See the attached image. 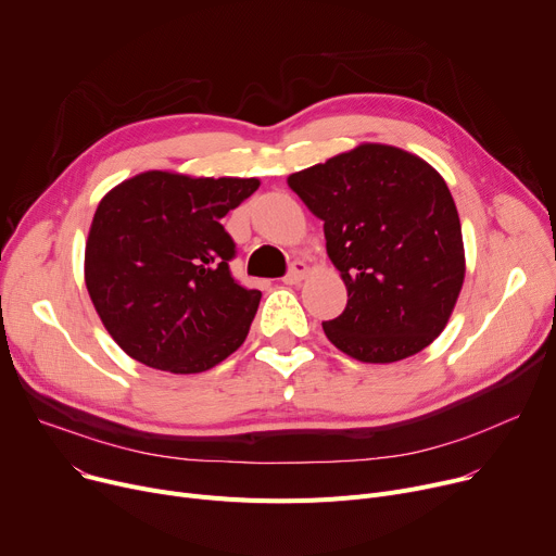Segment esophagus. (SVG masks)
I'll return each mask as SVG.
<instances>
[{"label":"esophagus","mask_w":556,"mask_h":556,"mask_svg":"<svg viewBox=\"0 0 556 556\" xmlns=\"http://www.w3.org/2000/svg\"><path fill=\"white\" fill-rule=\"evenodd\" d=\"M306 275H308V266H306L304 262H292V266H290L288 275L283 277V283H288V286H292V283H300Z\"/></svg>","instance_id":"obj_1"}]
</instances>
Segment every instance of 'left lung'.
<instances>
[{"label": "left lung", "mask_w": 556, "mask_h": 556, "mask_svg": "<svg viewBox=\"0 0 556 556\" xmlns=\"http://www.w3.org/2000/svg\"><path fill=\"white\" fill-rule=\"evenodd\" d=\"M324 220L326 252L346 283L340 317L324 321L342 353L389 364L429 346L465 279L460 218L429 163L391 144L364 142L288 176Z\"/></svg>", "instance_id": "obj_1"}]
</instances>
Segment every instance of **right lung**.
<instances>
[{
	"label": "right lung",
	"instance_id": "add662e5",
	"mask_svg": "<svg viewBox=\"0 0 556 556\" xmlns=\"http://www.w3.org/2000/svg\"><path fill=\"white\" fill-rule=\"evenodd\" d=\"M256 178L142 172L98 205L85 250L89 298L109 336L134 359L201 374L248 338L262 292L230 273L237 254L220 226Z\"/></svg>",
	"mask_w": 556,
	"mask_h": 556
}]
</instances>
